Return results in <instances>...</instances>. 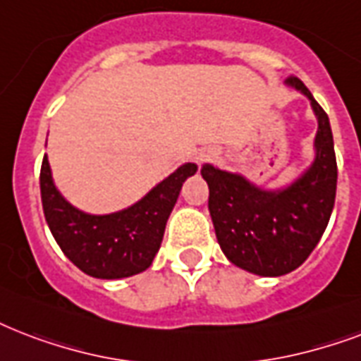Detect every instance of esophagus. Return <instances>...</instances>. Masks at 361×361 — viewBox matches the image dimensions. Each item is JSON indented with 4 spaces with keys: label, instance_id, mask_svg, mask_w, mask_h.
Segmentation results:
<instances>
[{
    "label": "esophagus",
    "instance_id": "1",
    "mask_svg": "<svg viewBox=\"0 0 361 361\" xmlns=\"http://www.w3.org/2000/svg\"><path fill=\"white\" fill-rule=\"evenodd\" d=\"M208 159H212V151H200L199 157H197V161L199 162H204L208 161Z\"/></svg>",
    "mask_w": 361,
    "mask_h": 361
}]
</instances>
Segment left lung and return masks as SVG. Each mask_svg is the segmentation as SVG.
Segmentation results:
<instances>
[{
    "label": "left lung",
    "mask_w": 361,
    "mask_h": 361,
    "mask_svg": "<svg viewBox=\"0 0 361 361\" xmlns=\"http://www.w3.org/2000/svg\"><path fill=\"white\" fill-rule=\"evenodd\" d=\"M288 85L310 100L318 119L316 159L291 185L265 191L240 174L204 164L208 210L219 246L233 265L259 276H282L302 265L327 227L337 191V159L327 114L297 77Z\"/></svg>",
    "instance_id": "obj_1"
}]
</instances>
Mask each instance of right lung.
<instances>
[{
  "label": "right lung",
  "instance_id": "add662e5",
  "mask_svg": "<svg viewBox=\"0 0 361 361\" xmlns=\"http://www.w3.org/2000/svg\"><path fill=\"white\" fill-rule=\"evenodd\" d=\"M195 172L197 164L187 162L130 208L90 216L60 195L45 155L39 174L45 219L60 250L77 269L94 279H126L153 263L181 185Z\"/></svg>",
  "mask_w": 361,
  "mask_h": 361
}]
</instances>
